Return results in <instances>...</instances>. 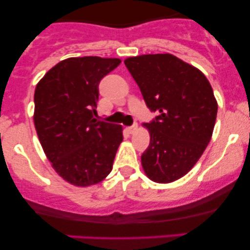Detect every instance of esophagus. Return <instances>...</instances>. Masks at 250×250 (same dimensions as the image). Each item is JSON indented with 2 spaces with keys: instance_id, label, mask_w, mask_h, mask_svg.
Returning a JSON list of instances; mask_svg holds the SVG:
<instances>
[{
  "instance_id": "esophagus-1",
  "label": "esophagus",
  "mask_w": 250,
  "mask_h": 250,
  "mask_svg": "<svg viewBox=\"0 0 250 250\" xmlns=\"http://www.w3.org/2000/svg\"><path fill=\"white\" fill-rule=\"evenodd\" d=\"M136 130H137V123H134V125H130V127H127V131L129 134H134Z\"/></svg>"
}]
</instances>
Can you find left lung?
<instances>
[{"mask_svg": "<svg viewBox=\"0 0 250 250\" xmlns=\"http://www.w3.org/2000/svg\"><path fill=\"white\" fill-rule=\"evenodd\" d=\"M146 104L157 116L143 123L150 134L141 156L151 181L169 183L194 167L213 135L217 102L202 71L171 54L125 60Z\"/></svg>", "mask_w": 250, "mask_h": 250, "instance_id": "8db88e82", "label": "left lung"}]
</instances>
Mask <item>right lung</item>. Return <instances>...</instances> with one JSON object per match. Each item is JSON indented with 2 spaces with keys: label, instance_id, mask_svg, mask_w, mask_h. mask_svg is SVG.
<instances>
[{
  "label": "right lung",
  "instance_id": "obj_1",
  "mask_svg": "<svg viewBox=\"0 0 250 250\" xmlns=\"http://www.w3.org/2000/svg\"><path fill=\"white\" fill-rule=\"evenodd\" d=\"M120 63V59L70 57L36 85L37 136L56 173L77 187L96 185L108 176L123 140L121 125L94 119L99 83Z\"/></svg>",
  "mask_w": 250,
  "mask_h": 250
}]
</instances>
